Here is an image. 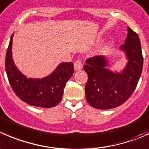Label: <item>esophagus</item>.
Listing matches in <instances>:
<instances>
[{"mask_svg": "<svg viewBox=\"0 0 149 149\" xmlns=\"http://www.w3.org/2000/svg\"><path fill=\"white\" fill-rule=\"evenodd\" d=\"M74 68L76 70H79L82 68V63L80 60H76L75 61Z\"/></svg>", "mask_w": 149, "mask_h": 149, "instance_id": "esophagus-1", "label": "esophagus"}]
</instances>
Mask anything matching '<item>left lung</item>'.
<instances>
[{
  "instance_id": "8db88e82",
  "label": "left lung",
  "mask_w": 149,
  "mask_h": 149,
  "mask_svg": "<svg viewBox=\"0 0 149 149\" xmlns=\"http://www.w3.org/2000/svg\"><path fill=\"white\" fill-rule=\"evenodd\" d=\"M127 36L121 50L126 54L128 62L121 73L107 68L103 56H95L86 60L84 70L88 75L85 95L92 107L111 109L123 104L133 93L143 70V58L138 34L129 27Z\"/></svg>"
}]
</instances>
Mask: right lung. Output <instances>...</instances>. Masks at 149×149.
Segmentation results:
<instances>
[{"label": "right lung", "mask_w": 149, "mask_h": 149, "mask_svg": "<svg viewBox=\"0 0 149 149\" xmlns=\"http://www.w3.org/2000/svg\"><path fill=\"white\" fill-rule=\"evenodd\" d=\"M11 36L5 60L6 71L10 85L20 100L30 105L52 108L63 97L66 82L74 72L73 63H60L49 76L43 79H27L17 69L11 56Z\"/></svg>", "instance_id": "1"}]
</instances>
